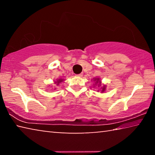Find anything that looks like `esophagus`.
Here are the masks:
<instances>
[{"label": "esophagus", "mask_w": 155, "mask_h": 155, "mask_svg": "<svg viewBox=\"0 0 155 155\" xmlns=\"http://www.w3.org/2000/svg\"><path fill=\"white\" fill-rule=\"evenodd\" d=\"M77 76H78V77H82V76H83V74H78Z\"/></svg>", "instance_id": "obj_1"}]
</instances>
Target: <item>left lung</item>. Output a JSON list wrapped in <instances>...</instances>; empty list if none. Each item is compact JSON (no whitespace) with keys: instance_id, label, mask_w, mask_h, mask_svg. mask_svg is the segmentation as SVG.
<instances>
[{"instance_id":"left-lung-1","label":"left lung","mask_w":155,"mask_h":155,"mask_svg":"<svg viewBox=\"0 0 155 155\" xmlns=\"http://www.w3.org/2000/svg\"><path fill=\"white\" fill-rule=\"evenodd\" d=\"M96 80V79H95ZM98 82H99V84H101V81H99V78H97V81H96V83H98ZM105 90V86H104V87H102V92H103V91Z\"/></svg>"}]
</instances>
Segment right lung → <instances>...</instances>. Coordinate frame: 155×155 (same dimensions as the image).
Instances as JSON below:
<instances>
[{
    "label": "right lung",
    "instance_id": "right-lung-1",
    "mask_svg": "<svg viewBox=\"0 0 155 155\" xmlns=\"http://www.w3.org/2000/svg\"><path fill=\"white\" fill-rule=\"evenodd\" d=\"M61 81H62V79H59V80H57V81H56L55 83H57V85H59V83H61Z\"/></svg>",
    "mask_w": 155,
    "mask_h": 155
}]
</instances>
